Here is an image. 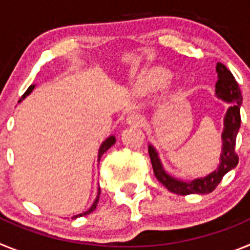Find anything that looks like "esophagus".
<instances>
[{
	"label": "esophagus",
	"instance_id": "obj_1",
	"mask_svg": "<svg viewBox=\"0 0 250 250\" xmlns=\"http://www.w3.org/2000/svg\"><path fill=\"white\" fill-rule=\"evenodd\" d=\"M145 123L143 115L138 114V112H132L126 118V124L129 125H135V126H143Z\"/></svg>",
	"mask_w": 250,
	"mask_h": 250
}]
</instances>
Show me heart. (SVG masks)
<instances>
[{"mask_svg": "<svg viewBox=\"0 0 250 250\" xmlns=\"http://www.w3.org/2000/svg\"><path fill=\"white\" fill-rule=\"evenodd\" d=\"M170 79H171L170 72L165 71V70H159V71L150 75L147 79H145L143 85H144L145 89H149V90L159 89V87H164L165 85H167Z\"/></svg>", "mask_w": 250, "mask_h": 250, "instance_id": "heart-1", "label": "heart"}]
</instances>
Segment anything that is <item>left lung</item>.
<instances>
[{"instance_id":"1","label":"left lung","mask_w":250,"mask_h":250,"mask_svg":"<svg viewBox=\"0 0 250 250\" xmlns=\"http://www.w3.org/2000/svg\"><path fill=\"white\" fill-rule=\"evenodd\" d=\"M218 72V81L215 83L216 98L224 103L230 104L224 116V129L222 132V152H220L219 165L215 170L202 178H195L193 180H182L170 175L163 167L159 152L149 144V155L151 160L152 169L156 179L167 188V190L179 195L189 194H209L222 182L223 176L238 165V155L235 154V141L240 127V106L243 103V96L239 85L235 81L231 72L223 63L218 62L215 67Z\"/></svg>"}]
</instances>
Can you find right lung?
I'll list each match as a JSON object with an SVG mask.
<instances>
[{
    "label": "right lung",
    "instance_id": "add662e5",
    "mask_svg": "<svg viewBox=\"0 0 250 250\" xmlns=\"http://www.w3.org/2000/svg\"><path fill=\"white\" fill-rule=\"evenodd\" d=\"M34 89H35V85H31L30 87H28V89H27V91H26L25 94H23V96H22V99L19 101V103H21V101L23 100V99H25V98H27L28 95H30L31 92H32V90H34ZM115 143H116V139H115L114 135L109 136V138L106 139L105 141H103V144L100 145V149H99V154H98V158L99 159H98V160H100V158H101V156H103L104 152H105L107 149H110V147H111L112 145L115 144ZM99 196H100V188H99V189H98V195H96V199H95V202L92 203V205H91V207H90V209H87V210L83 211V213H80V214H77V215H74V216H72V219H76V218H80V216L87 215V214L92 213V211H94L95 209H96V207H98Z\"/></svg>",
    "mask_w": 250,
    "mask_h": 250
}]
</instances>
